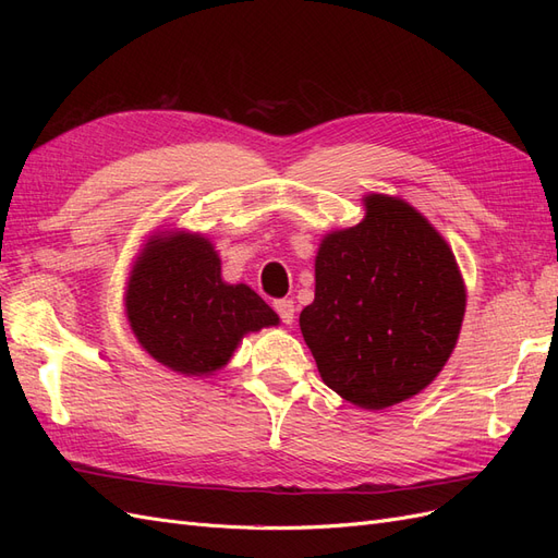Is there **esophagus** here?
Segmentation results:
<instances>
[{
	"label": "esophagus",
	"instance_id": "obj_1",
	"mask_svg": "<svg viewBox=\"0 0 558 558\" xmlns=\"http://www.w3.org/2000/svg\"><path fill=\"white\" fill-rule=\"evenodd\" d=\"M275 310H277V314L281 316L286 326L293 324V318H295V302L293 300H277Z\"/></svg>",
	"mask_w": 558,
	"mask_h": 558
}]
</instances>
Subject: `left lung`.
<instances>
[{"label": "left lung", "mask_w": 558, "mask_h": 558, "mask_svg": "<svg viewBox=\"0 0 558 558\" xmlns=\"http://www.w3.org/2000/svg\"><path fill=\"white\" fill-rule=\"evenodd\" d=\"M363 207L359 226L320 240L300 330L324 384L379 412L442 373L459 342L465 281L447 240L410 202L367 193Z\"/></svg>", "instance_id": "obj_1"}]
</instances>
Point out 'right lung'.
Returning <instances> with one entry per match:
<instances>
[{"mask_svg": "<svg viewBox=\"0 0 558 558\" xmlns=\"http://www.w3.org/2000/svg\"><path fill=\"white\" fill-rule=\"evenodd\" d=\"M125 283L134 340L183 377H211L246 335L279 326L277 312L251 286L223 281L218 251L202 232H150Z\"/></svg>", "mask_w": 558, "mask_h": 558, "instance_id": "right-lung-1", "label": "right lung"}]
</instances>
